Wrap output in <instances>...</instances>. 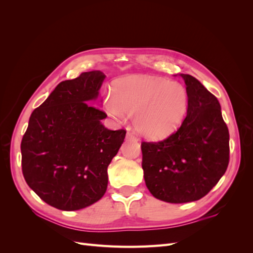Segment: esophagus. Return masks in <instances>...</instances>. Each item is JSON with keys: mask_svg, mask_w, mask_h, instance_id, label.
<instances>
[{"mask_svg": "<svg viewBox=\"0 0 253 253\" xmlns=\"http://www.w3.org/2000/svg\"><path fill=\"white\" fill-rule=\"evenodd\" d=\"M126 138L129 139V140H134V141L138 140V138H137L136 135L133 132H129V131L126 133Z\"/></svg>", "mask_w": 253, "mask_h": 253, "instance_id": "obj_1", "label": "esophagus"}]
</instances>
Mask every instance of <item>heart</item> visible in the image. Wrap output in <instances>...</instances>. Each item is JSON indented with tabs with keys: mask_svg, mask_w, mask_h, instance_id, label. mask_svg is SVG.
Segmentation results:
<instances>
[{
	"mask_svg": "<svg viewBox=\"0 0 253 253\" xmlns=\"http://www.w3.org/2000/svg\"><path fill=\"white\" fill-rule=\"evenodd\" d=\"M188 91L181 83L153 76L137 75L116 81L105 110L116 120L135 116L136 129L150 139L172 134L185 118Z\"/></svg>",
	"mask_w": 253,
	"mask_h": 253,
	"instance_id": "1",
	"label": "heart"
}]
</instances>
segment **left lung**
Masks as SVG:
<instances>
[{"instance_id":"left-lung-1","label":"left lung","mask_w":253,"mask_h":253,"mask_svg":"<svg viewBox=\"0 0 253 253\" xmlns=\"http://www.w3.org/2000/svg\"><path fill=\"white\" fill-rule=\"evenodd\" d=\"M189 102L177 131L156 142H141L144 181L160 201L201 200L216 185L229 164V131L217 98L196 78L180 74Z\"/></svg>"}]
</instances>
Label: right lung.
<instances>
[{"label": "right lung", "instance_id": "obj_1", "mask_svg": "<svg viewBox=\"0 0 253 253\" xmlns=\"http://www.w3.org/2000/svg\"><path fill=\"white\" fill-rule=\"evenodd\" d=\"M102 72L60 82L30 115L21 142L22 172L42 201L64 211L98 202L108 188V167L125 140L124 128L103 126L96 100Z\"/></svg>", "mask_w": 253, "mask_h": 253}]
</instances>
